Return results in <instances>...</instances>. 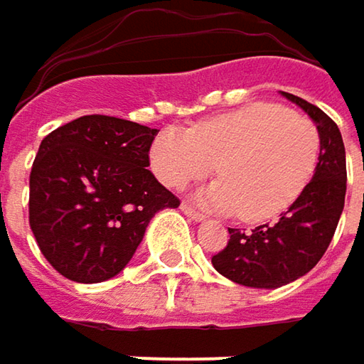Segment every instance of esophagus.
<instances>
[{
  "mask_svg": "<svg viewBox=\"0 0 364 364\" xmlns=\"http://www.w3.org/2000/svg\"><path fill=\"white\" fill-rule=\"evenodd\" d=\"M181 212L187 216V218H191V220H196V223H202L203 218H205V214L198 212V210H193L189 203H181Z\"/></svg>",
  "mask_w": 364,
  "mask_h": 364,
  "instance_id": "1",
  "label": "esophagus"
}]
</instances>
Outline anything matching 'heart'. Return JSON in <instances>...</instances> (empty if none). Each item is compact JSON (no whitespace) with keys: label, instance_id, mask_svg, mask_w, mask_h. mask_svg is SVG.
<instances>
[{"label":"heart","instance_id":"b5f03b06","mask_svg":"<svg viewBox=\"0 0 364 364\" xmlns=\"http://www.w3.org/2000/svg\"><path fill=\"white\" fill-rule=\"evenodd\" d=\"M319 134L313 121L276 102H253L193 125L162 132L150 150L166 187L181 189L216 168L223 179L196 193L218 212L266 220L294 202L313 177Z\"/></svg>","mask_w":364,"mask_h":364}]
</instances>
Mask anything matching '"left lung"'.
<instances>
[{"label":"left lung","instance_id":"8db88e82","mask_svg":"<svg viewBox=\"0 0 364 364\" xmlns=\"http://www.w3.org/2000/svg\"><path fill=\"white\" fill-rule=\"evenodd\" d=\"M282 97L313 119L319 162L313 179L276 225H262L251 232L228 228V243L212 257L218 274L251 289H280L317 266L330 247L346 198V152L338 125L307 100L289 92Z\"/></svg>","mask_w":364,"mask_h":364}]
</instances>
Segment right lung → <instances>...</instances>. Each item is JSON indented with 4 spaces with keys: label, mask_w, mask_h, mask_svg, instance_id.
Wrapping results in <instances>:
<instances>
[{
    "label": "right lung",
    "mask_w": 364,
    "mask_h": 364,
    "mask_svg": "<svg viewBox=\"0 0 364 364\" xmlns=\"http://www.w3.org/2000/svg\"><path fill=\"white\" fill-rule=\"evenodd\" d=\"M156 134L127 119L84 115L41 141L28 220L36 245L61 276L82 284L117 276L154 214L179 205L146 168Z\"/></svg>",
    "instance_id": "1"
}]
</instances>
